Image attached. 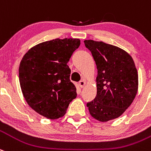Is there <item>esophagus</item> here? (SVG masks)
<instances>
[{
    "label": "esophagus",
    "mask_w": 151,
    "mask_h": 151,
    "mask_svg": "<svg viewBox=\"0 0 151 151\" xmlns=\"http://www.w3.org/2000/svg\"><path fill=\"white\" fill-rule=\"evenodd\" d=\"M85 85H86V83L84 80H80V82H79V86H80V88H83Z\"/></svg>",
    "instance_id": "34e87169"
}]
</instances>
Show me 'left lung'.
<instances>
[{"instance_id":"1","label":"left lung","mask_w":151,"mask_h":151,"mask_svg":"<svg viewBox=\"0 0 151 151\" xmlns=\"http://www.w3.org/2000/svg\"><path fill=\"white\" fill-rule=\"evenodd\" d=\"M98 69L97 95L87 103L94 118L105 122L118 118L133 103L138 91V72L133 58L116 46L84 41Z\"/></svg>"}]
</instances>
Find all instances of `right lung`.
Returning a JSON list of instances; mask_svg holds the SVG:
<instances>
[{
	"label": "right lung",
	"instance_id": "obj_1",
	"mask_svg": "<svg viewBox=\"0 0 151 151\" xmlns=\"http://www.w3.org/2000/svg\"><path fill=\"white\" fill-rule=\"evenodd\" d=\"M80 45V39L71 38L42 42L21 61L18 71L24 97L33 110L48 119L63 116L77 97L67 63Z\"/></svg>",
	"mask_w": 151,
	"mask_h": 151
}]
</instances>
